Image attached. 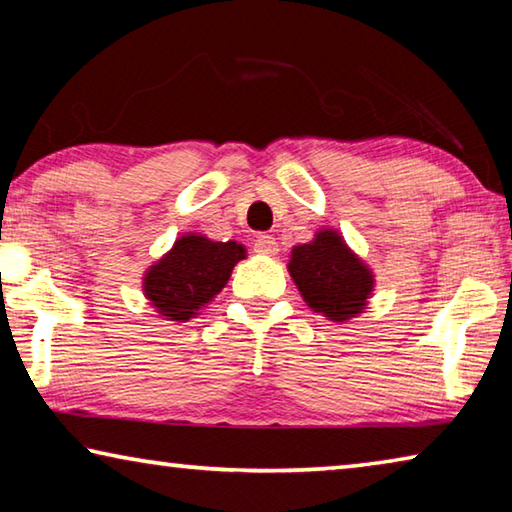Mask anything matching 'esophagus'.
Instances as JSON below:
<instances>
[{
    "label": "esophagus",
    "mask_w": 512,
    "mask_h": 512,
    "mask_svg": "<svg viewBox=\"0 0 512 512\" xmlns=\"http://www.w3.org/2000/svg\"><path fill=\"white\" fill-rule=\"evenodd\" d=\"M255 253L268 255V257L277 255V241H275V237H271V235H259V237L255 239Z\"/></svg>",
    "instance_id": "esophagus-1"
}]
</instances>
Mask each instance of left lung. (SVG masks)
Instances as JSON below:
<instances>
[{
  "mask_svg": "<svg viewBox=\"0 0 512 512\" xmlns=\"http://www.w3.org/2000/svg\"><path fill=\"white\" fill-rule=\"evenodd\" d=\"M287 268L307 307L332 323L363 314L375 291L372 268L334 228H320L307 244L293 246Z\"/></svg>",
  "mask_w": 512,
  "mask_h": 512,
  "instance_id": "1",
  "label": "left lung"
}]
</instances>
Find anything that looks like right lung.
<instances>
[{"label":"right lung","mask_w":512,"mask_h":512,"mask_svg":"<svg viewBox=\"0 0 512 512\" xmlns=\"http://www.w3.org/2000/svg\"><path fill=\"white\" fill-rule=\"evenodd\" d=\"M241 259H246V248L237 241L187 232L144 273V298L164 320L187 323L219 296Z\"/></svg>","instance_id":"obj_1"}]
</instances>
